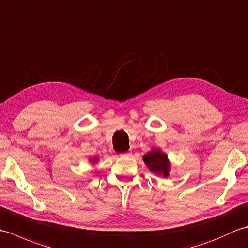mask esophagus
<instances>
[{
  "instance_id": "obj_1",
  "label": "esophagus",
  "mask_w": 248,
  "mask_h": 248,
  "mask_svg": "<svg viewBox=\"0 0 248 248\" xmlns=\"http://www.w3.org/2000/svg\"><path fill=\"white\" fill-rule=\"evenodd\" d=\"M131 155H132V152H131V151H127V152H124V154H121V155H120V156H123V157H128V156H130Z\"/></svg>"
}]
</instances>
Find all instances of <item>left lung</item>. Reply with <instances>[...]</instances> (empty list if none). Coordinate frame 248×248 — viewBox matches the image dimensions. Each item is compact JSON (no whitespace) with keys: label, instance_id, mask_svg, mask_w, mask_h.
Segmentation results:
<instances>
[{"label":"left lung","instance_id":"8db88e82","mask_svg":"<svg viewBox=\"0 0 248 248\" xmlns=\"http://www.w3.org/2000/svg\"><path fill=\"white\" fill-rule=\"evenodd\" d=\"M146 166L149 168L151 172L159 176L167 178L170 171V162L168 160L167 155L162 150L154 148L143 156Z\"/></svg>","mask_w":248,"mask_h":248}]
</instances>
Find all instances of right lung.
Instances as JSON below:
<instances>
[{
    "label": "right lung",
    "instance_id": "right-lung-1",
    "mask_svg": "<svg viewBox=\"0 0 248 248\" xmlns=\"http://www.w3.org/2000/svg\"><path fill=\"white\" fill-rule=\"evenodd\" d=\"M89 161L93 163V164H96V163L99 161V157H92V159H89Z\"/></svg>",
    "mask_w": 248,
    "mask_h": 248
}]
</instances>
